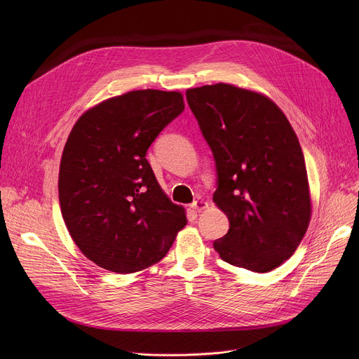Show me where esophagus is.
<instances>
[{
    "label": "esophagus",
    "instance_id": "1",
    "mask_svg": "<svg viewBox=\"0 0 359 359\" xmlns=\"http://www.w3.org/2000/svg\"><path fill=\"white\" fill-rule=\"evenodd\" d=\"M191 208H192V210H195L196 212H199V211H202V210H205V208H208V202H203V201H194V202L191 203Z\"/></svg>",
    "mask_w": 359,
    "mask_h": 359
}]
</instances>
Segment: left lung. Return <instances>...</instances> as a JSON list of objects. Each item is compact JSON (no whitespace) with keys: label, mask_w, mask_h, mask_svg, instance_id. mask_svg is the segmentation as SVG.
I'll return each instance as SVG.
<instances>
[{"label":"left lung","mask_w":359,"mask_h":359,"mask_svg":"<svg viewBox=\"0 0 359 359\" xmlns=\"http://www.w3.org/2000/svg\"><path fill=\"white\" fill-rule=\"evenodd\" d=\"M217 167L212 196L230 221L214 241L230 265L265 273L292 256L311 217L303 149L287 116L260 93L218 83L186 91Z\"/></svg>","instance_id":"8db88e82"}]
</instances>
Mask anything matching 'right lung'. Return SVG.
Listing matches in <instances>:
<instances>
[{
  "instance_id": "1",
  "label": "right lung",
  "mask_w": 359,
  "mask_h": 359,
  "mask_svg": "<svg viewBox=\"0 0 359 359\" xmlns=\"http://www.w3.org/2000/svg\"><path fill=\"white\" fill-rule=\"evenodd\" d=\"M184 109L179 91L135 90L88 109L75 122L60 165L67 229L86 257L116 273L160 262L186 225L147 149Z\"/></svg>"
}]
</instances>
